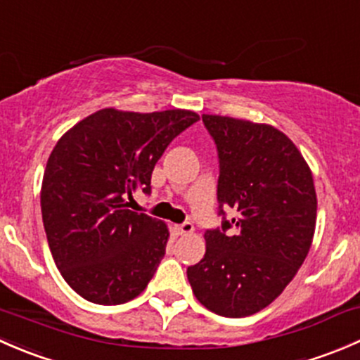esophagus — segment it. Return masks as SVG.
<instances>
[{
	"label": "esophagus",
	"mask_w": 360,
	"mask_h": 360,
	"mask_svg": "<svg viewBox=\"0 0 360 360\" xmlns=\"http://www.w3.org/2000/svg\"><path fill=\"white\" fill-rule=\"evenodd\" d=\"M174 230H176L177 235H190V233H193L195 228H193V224L188 223V221H186V223H183V224H177Z\"/></svg>",
	"instance_id": "esophagus-1"
}]
</instances>
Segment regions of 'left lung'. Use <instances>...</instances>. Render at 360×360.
Listing matches in <instances>:
<instances>
[{
	"instance_id": "left-lung-1",
	"label": "left lung",
	"mask_w": 360,
	"mask_h": 360,
	"mask_svg": "<svg viewBox=\"0 0 360 360\" xmlns=\"http://www.w3.org/2000/svg\"><path fill=\"white\" fill-rule=\"evenodd\" d=\"M219 160L217 216L205 231V256L188 281L205 308L248 317L285 289L303 264L317 219V195L292 141L264 123L203 115ZM224 208L236 217L226 219Z\"/></svg>"
}]
</instances>
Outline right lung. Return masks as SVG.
Wrapping results in <instances>:
<instances>
[{
  "mask_svg": "<svg viewBox=\"0 0 360 360\" xmlns=\"http://www.w3.org/2000/svg\"><path fill=\"white\" fill-rule=\"evenodd\" d=\"M200 116L106 108L68 130L46 162L41 216L53 261L86 301L122 304L146 289L165 256V223L129 209L151 193L163 151Z\"/></svg>",
  "mask_w": 360,
  "mask_h": 360,
  "instance_id": "right-lung-1",
  "label": "right lung"
}]
</instances>
